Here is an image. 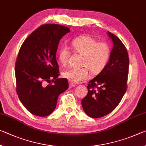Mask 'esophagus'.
Returning a JSON list of instances; mask_svg holds the SVG:
<instances>
[{"label":"esophagus","instance_id":"obj_1","mask_svg":"<svg viewBox=\"0 0 146 146\" xmlns=\"http://www.w3.org/2000/svg\"><path fill=\"white\" fill-rule=\"evenodd\" d=\"M75 86H76V84H74V83H73V82H69V88H73V87H75Z\"/></svg>","mask_w":146,"mask_h":146}]
</instances>
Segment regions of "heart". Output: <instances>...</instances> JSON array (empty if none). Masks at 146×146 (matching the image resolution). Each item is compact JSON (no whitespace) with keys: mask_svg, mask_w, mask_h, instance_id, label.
<instances>
[{"mask_svg":"<svg viewBox=\"0 0 146 146\" xmlns=\"http://www.w3.org/2000/svg\"><path fill=\"white\" fill-rule=\"evenodd\" d=\"M74 53L81 56L80 68H71L64 71L62 75L73 83L86 80L90 77V71L94 75L101 73L107 66L110 57V50L105 42H98L88 36H82L74 39L71 43ZM71 52L66 46H61L57 52L58 60L62 66L68 64Z\"/></svg>","mask_w":146,"mask_h":146,"instance_id":"1","label":"heart"}]
</instances>
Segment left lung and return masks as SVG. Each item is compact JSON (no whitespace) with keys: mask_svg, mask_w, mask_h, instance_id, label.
I'll return each mask as SVG.
<instances>
[{"mask_svg":"<svg viewBox=\"0 0 146 146\" xmlns=\"http://www.w3.org/2000/svg\"><path fill=\"white\" fill-rule=\"evenodd\" d=\"M108 35L113 42L110 57L105 69L90 80L82 106L88 116L99 118L112 112L127 90L129 59L126 47L116 36Z\"/></svg>","mask_w":146,"mask_h":146,"instance_id":"obj_1","label":"left lung"}]
</instances>
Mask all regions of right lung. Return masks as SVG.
Wrapping results in <instances>:
<instances>
[{"label": "right lung", "instance_id": "right-lung-1", "mask_svg": "<svg viewBox=\"0 0 146 146\" xmlns=\"http://www.w3.org/2000/svg\"><path fill=\"white\" fill-rule=\"evenodd\" d=\"M70 32L56 24L43 25L23 43L15 66L16 91L23 106L31 114L44 117L56 108L57 99L68 90L66 78H58V45ZM47 82L49 84L44 85Z\"/></svg>", "mask_w": 146, "mask_h": 146}]
</instances>
